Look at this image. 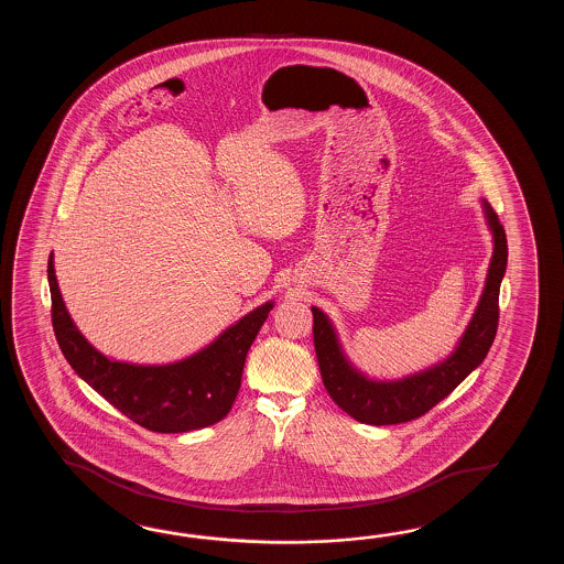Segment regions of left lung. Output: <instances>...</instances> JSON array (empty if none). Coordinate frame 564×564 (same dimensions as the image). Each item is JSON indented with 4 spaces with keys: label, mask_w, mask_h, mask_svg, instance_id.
<instances>
[{
    "label": "left lung",
    "mask_w": 564,
    "mask_h": 564,
    "mask_svg": "<svg viewBox=\"0 0 564 564\" xmlns=\"http://www.w3.org/2000/svg\"><path fill=\"white\" fill-rule=\"evenodd\" d=\"M479 202L494 246L490 265L476 311L456 347L444 359L399 379H371L348 359L328 314L312 306L314 348L324 387L350 417L369 425H393L421 417L486 359L498 328V296L508 264V243L491 205L486 199Z\"/></svg>",
    "instance_id": "obj_1"
}]
</instances>
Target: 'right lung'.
Returning a JSON list of instances; mask_svg holds the SVG:
<instances>
[{
  "mask_svg": "<svg viewBox=\"0 0 564 564\" xmlns=\"http://www.w3.org/2000/svg\"><path fill=\"white\" fill-rule=\"evenodd\" d=\"M52 324L74 372L122 415L156 433H187L224 420L241 384V371L274 300L256 306L189 357L141 365L107 357L88 343L62 299L48 260Z\"/></svg>",
  "mask_w": 564,
  "mask_h": 564,
  "instance_id": "right-lung-1",
  "label": "right lung"
}]
</instances>
